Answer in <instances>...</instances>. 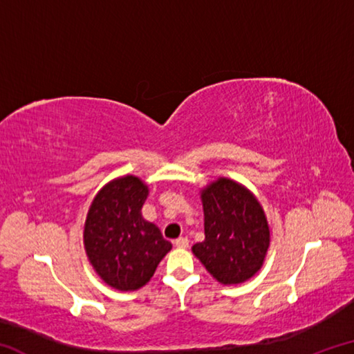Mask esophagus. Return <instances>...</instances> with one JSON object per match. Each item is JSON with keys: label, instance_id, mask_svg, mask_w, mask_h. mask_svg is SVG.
<instances>
[{"label": "esophagus", "instance_id": "obj_1", "mask_svg": "<svg viewBox=\"0 0 354 354\" xmlns=\"http://www.w3.org/2000/svg\"><path fill=\"white\" fill-rule=\"evenodd\" d=\"M175 245L178 248H187L189 247V239L187 237H179L175 241Z\"/></svg>", "mask_w": 354, "mask_h": 354}]
</instances>
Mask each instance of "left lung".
Instances as JSON below:
<instances>
[{
  "label": "left lung",
  "mask_w": 354,
  "mask_h": 354,
  "mask_svg": "<svg viewBox=\"0 0 354 354\" xmlns=\"http://www.w3.org/2000/svg\"><path fill=\"white\" fill-rule=\"evenodd\" d=\"M205 241L192 247L221 284L254 277L270 245L267 217L256 196L232 179L218 178L201 190Z\"/></svg>",
  "instance_id": "obj_1"
}]
</instances>
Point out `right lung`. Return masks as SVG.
<instances>
[{
  "mask_svg": "<svg viewBox=\"0 0 354 354\" xmlns=\"http://www.w3.org/2000/svg\"><path fill=\"white\" fill-rule=\"evenodd\" d=\"M148 187L127 175L101 189L84 225V248L95 272L117 290L145 286L171 250L159 227L142 217Z\"/></svg>",
  "mask_w": 354,
  "mask_h": 354,
  "instance_id": "obj_1",
  "label": "right lung"
}]
</instances>
